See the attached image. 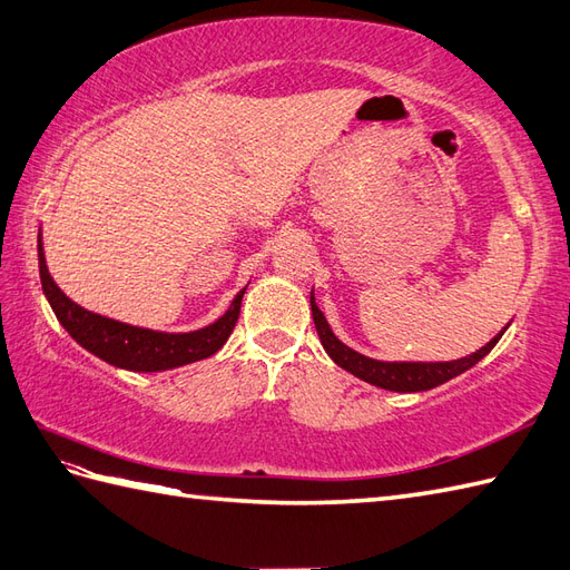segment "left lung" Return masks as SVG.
Instances as JSON below:
<instances>
[{
	"mask_svg": "<svg viewBox=\"0 0 570 570\" xmlns=\"http://www.w3.org/2000/svg\"><path fill=\"white\" fill-rule=\"evenodd\" d=\"M309 304H312V318H314V326L318 333V341H322L324 351L328 353L333 363L343 367L345 372L355 374L357 380L380 386V390L401 392V394L428 392V390H435V386L445 384L454 377H460L462 372L481 363V360L493 351V345L501 341L505 328L510 326L508 324L501 333H498V336H493L489 343H485L483 348H479L476 353H471L466 357H460V360H448V363H404V360H401L399 363V360H374V357H367L363 353L353 351L351 345H345L328 326L324 312L316 307L314 287L309 293Z\"/></svg>",
	"mask_w": 570,
	"mask_h": 570,
	"instance_id": "8db88e82",
	"label": "left lung"
}]
</instances>
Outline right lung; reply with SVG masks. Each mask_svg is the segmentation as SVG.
Returning a JSON list of instances; mask_svg holds the SVG:
<instances>
[{
  "label": "right lung",
  "instance_id": "obj_1",
  "mask_svg": "<svg viewBox=\"0 0 570 570\" xmlns=\"http://www.w3.org/2000/svg\"><path fill=\"white\" fill-rule=\"evenodd\" d=\"M38 271H40V285H43V295L50 302V307L58 316V322L65 331L72 336L81 348L91 355L106 360L108 365L130 370V372H164L174 370L188 363H198L215 355L222 345L227 343L234 324L239 318L242 299L246 287L239 289V295L232 299L229 309L196 331H155L145 326H132L116 322L101 314H94L77 302L69 299L58 283L52 281L46 263L43 239L38 234Z\"/></svg>",
  "mask_w": 570,
  "mask_h": 570
}]
</instances>
